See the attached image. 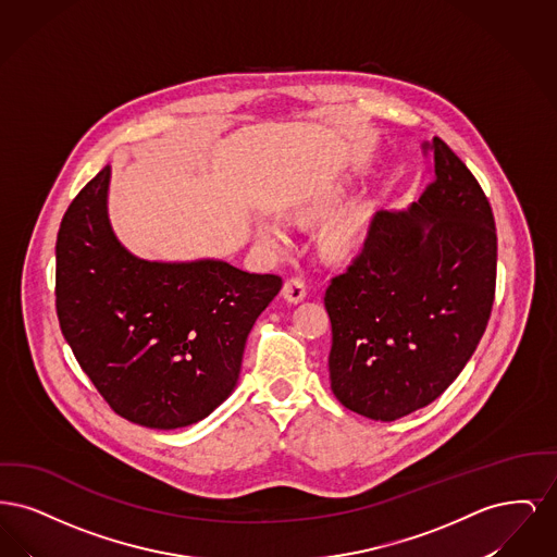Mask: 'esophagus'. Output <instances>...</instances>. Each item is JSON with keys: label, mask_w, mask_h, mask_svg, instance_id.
I'll return each mask as SVG.
<instances>
[{"label": "esophagus", "mask_w": 557, "mask_h": 557, "mask_svg": "<svg viewBox=\"0 0 557 557\" xmlns=\"http://www.w3.org/2000/svg\"><path fill=\"white\" fill-rule=\"evenodd\" d=\"M282 294H284V298H286L288 302H298V300H302V298L307 296V284L302 282V277L292 275V277L286 280V284H284V288H282Z\"/></svg>", "instance_id": "34e87169"}]
</instances>
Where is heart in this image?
<instances>
[{
	"instance_id": "obj_1",
	"label": "heart",
	"mask_w": 557,
	"mask_h": 557,
	"mask_svg": "<svg viewBox=\"0 0 557 557\" xmlns=\"http://www.w3.org/2000/svg\"><path fill=\"white\" fill-rule=\"evenodd\" d=\"M366 230H368L366 212H352L327 232L325 246L336 257H343V259L352 257L366 239ZM259 234H261V238L265 239L267 244H273V246H280V244L288 242L286 230L275 221L261 223Z\"/></svg>"
}]
</instances>
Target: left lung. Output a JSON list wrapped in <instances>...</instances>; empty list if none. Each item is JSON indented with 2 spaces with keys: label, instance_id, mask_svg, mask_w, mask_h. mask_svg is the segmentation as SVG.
I'll return each instance as SVG.
<instances>
[{
  "label": "left lung",
  "instance_id": "obj_1",
  "mask_svg": "<svg viewBox=\"0 0 557 557\" xmlns=\"http://www.w3.org/2000/svg\"><path fill=\"white\" fill-rule=\"evenodd\" d=\"M432 182L405 212L371 216L359 255L330 280V380L346 409L395 422L466 368L497 282L495 216L449 146L424 141Z\"/></svg>",
  "mask_w": 557,
  "mask_h": 557
}]
</instances>
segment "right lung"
Masks as SVG:
<instances>
[{"label":"right lung","mask_w":557,"mask_h":557,"mask_svg":"<svg viewBox=\"0 0 557 557\" xmlns=\"http://www.w3.org/2000/svg\"><path fill=\"white\" fill-rule=\"evenodd\" d=\"M108 180L104 166L58 230L60 330L114 413L157 430L196 424L232 395L246 338L282 277L133 257L108 223Z\"/></svg>","instance_id":"right-lung-1"}]
</instances>
